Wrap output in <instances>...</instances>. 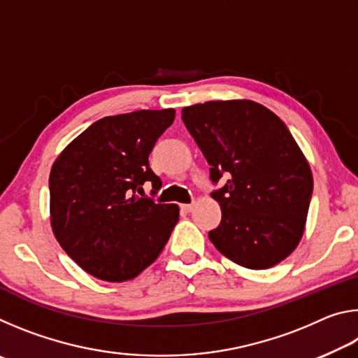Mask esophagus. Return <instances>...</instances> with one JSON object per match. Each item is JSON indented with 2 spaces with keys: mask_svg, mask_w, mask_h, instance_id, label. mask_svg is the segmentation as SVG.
<instances>
[{
  "mask_svg": "<svg viewBox=\"0 0 358 358\" xmlns=\"http://www.w3.org/2000/svg\"><path fill=\"white\" fill-rule=\"evenodd\" d=\"M192 208H194L192 203H183V205H181V210L186 211V213H189V211H192Z\"/></svg>",
  "mask_w": 358,
  "mask_h": 358,
  "instance_id": "1",
  "label": "esophagus"
}]
</instances>
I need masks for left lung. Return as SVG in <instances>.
Instances as JSON below:
<instances>
[{
	"label": "left lung",
	"instance_id": "1",
	"mask_svg": "<svg viewBox=\"0 0 358 358\" xmlns=\"http://www.w3.org/2000/svg\"><path fill=\"white\" fill-rule=\"evenodd\" d=\"M181 120L210 164L221 205L208 237L246 268L264 270L292 252L313 196L311 169L287 126L252 101H210L185 107Z\"/></svg>",
	"mask_w": 358,
	"mask_h": 358
}]
</instances>
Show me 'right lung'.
I'll return each instance as SVG.
<instances>
[{"mask_svg":"<svg viewBox=\"0 0 358 358\" xmlns=\"http://www.w3.org/2000/svg\"><path fill=\"white\" fill-rule=\"evenodd\" d=\"M173 120V108L104 117L53 164V234L87 273L112 282L132 280L164 250L178 207L143 197V185L153 186L151 196L161 189L148 156Z\"/></svg>","mask_w":358,"mask_h":358,"instance_id":"1","label":"right lung"}]
</instances>
